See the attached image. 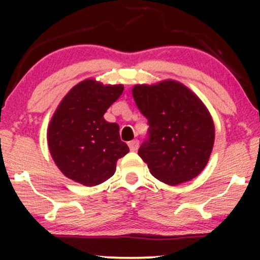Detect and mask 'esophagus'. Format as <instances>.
I'll return each mask as SVG.
<instances>
[{
  "instance_id": "1",
  "label": "esophagus",
  "mask_w": 260,
  "mask_h": 260,
  "mask_svg": "<svg viewBox=\"0 0 260 260\" xmlns=\"http://www.w3.org/2000/svg\"><path fill=\"white\" fill-rule=\"evenodd\" d=\"M128 147H129L131 151H137L138 150V147H139V142L138 140H132V142L128 143Z\"/></svg>"
}]
</instances>
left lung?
Wrapping results in <instances>:
<instances>
[{"instance_id": "8db88e82", "label": "left lung", "mask_w": 260, "mask_h": 260, "mask_svg": "<svg viewBox=\"0 0 260 260\" xmlns=\"http://www.w3.org/2000/svg\"><path fill=\"white\" fill-rule=\"evenodd\" d=\"M133 99L148 118L149 139L138 155L155 178L177 186L197 177L207 166L215 127L207 106L177 80L137 84Z\"/></svg>"}]
</instances>
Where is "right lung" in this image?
<instances>
[{
	"label": "right lung",
	"instance_id": "1",
	"mask_svg": "<svg viewBox=\"0 0 260 260\" xmlns=\"http://www.w3.org/2000/svg\"><path fill=\"white\" fill-rule=\"evenodd\" d=\"M122 92V84L104 85L88 78L58 104L47 128V145L66 177L92 187L115 174L117 160L129 148L120 138V126L104 115Z\"/></svg>",
	"mask_w": 260,
	"mask_h": 260
}]
</instances>
